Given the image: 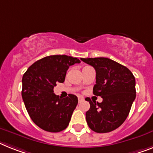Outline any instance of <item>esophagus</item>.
Masks as SVG:
<instances>
[{
    "instance_id": "34e87169",
    "label": "esophagus",
    "mask_w": 153,
    "mask_h": 153,
    "mask_svg": "<svg viewBox=\"0 0 153 153\" xmlns=\"http://www.w3.org/2000/svg\"><path fill=\"white\" fill-rule=\"evenodd\" d=\"M84 100V98H82V97H78V101H79V102H83Z\"/></svg>"
}]
</instances>
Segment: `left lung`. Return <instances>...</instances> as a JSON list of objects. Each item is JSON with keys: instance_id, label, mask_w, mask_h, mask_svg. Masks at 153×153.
<instances>
[{"instance_id": "1", "label": "left lung", "mask_w": 153, "mask_h": 153, "mask_svg": "<svg viewBox=\"0 0 153 153\" xmlns=\"http://www.w3.org/2000/svg\"><path fill=\"white\" fill-rule=\"evenodd\" d=\"M81 60L95 69L93 94L103 99L101 103L86 99L90 103L86 113L88 127L97 133L114 131L127 119L135 99V78L126 66L108 58Z\"/></svg>"}]
</instances>
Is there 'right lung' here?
Wrapping results in <instances>:
<instances>
[{
	"label": "right lung",
	"instance_id": "right-lung-1",
	"mask_svg": "<svg viewBox=\"0 0 153 153\" xmlns=\"http://www.w3.org/2000/svg\"><path fill=\"white\" fill-rule=\"evenodd\" d=\"M80 61L67 55H50L31 65L22 76V97L33 123L48 132H59L68 127L78 103L69 94L62 98L54 93L57 83L65 81L70 65Z\"/></svg>",
	"mask_w": 153,
	"mask_h": 153
}]
</instances>
